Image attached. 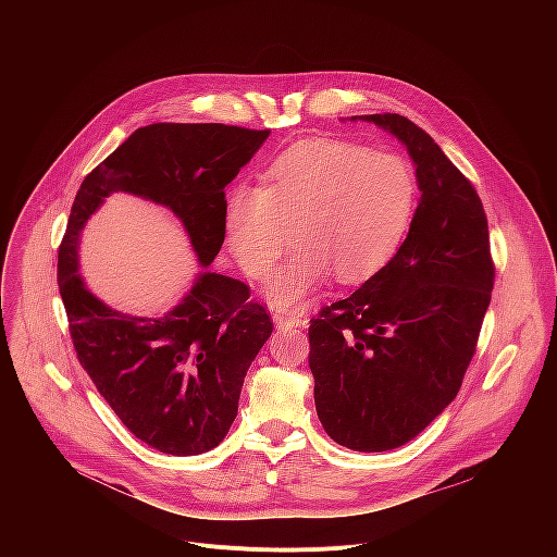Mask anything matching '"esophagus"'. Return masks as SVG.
<instances>
[{
  "mask_svg": "<svg viewBox=\"0 0 557 557\" xmlns=\"http://www.w3.org/2000/svg\"><path fill=\"white\" fill-rule=\"evenodd\" d=\"M275 324H277V329H306L308 326V320L304 314H299V312H277L275 317Z\"/></svg>",
  "mask_w": 557,
  "mask_h": 557,
  "instance_id": "34e87169",
  "label": "esophagus"
}]
</instances>
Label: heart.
<instances>
[{
    "mask_svg": "<svg viewBox=\"0 0 557 557\" xmlns=\"http://www.w3.org/2000/svg\"><path fill=\"white\" fill-rule=\"evenodd\" d=\"M419 196L417 170L404 153L339 138L301 140L264 170L260 187L228 194L226 247L251 280H267L293 228L299 247L267 286V299L299 310L333 273L361 284L399 256Z\"/></svg>",
    "mask_w": 557,
    "mask_h": 557,
    "instance_id": "1",
    "label": "heart"
}]
</instances>
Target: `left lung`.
I'll return each instance as SVG.
<instances>
[{"instance_id": "8db88e82", "label": "left lung", "mask_w": 557, "mask_h": 557, "mask_svg": "<svg viewBox=\"0 0 557 557\" xmlns=\"http://www.w3.org/2000/svg\"><path fill=\"white\" fill-rule=\"evenodd\" d=\"M361 119L408 147L421 200L399 256L310 320L308 366L326 434L355 451H385L456 399L496 269L483 202L434 138L401 114Z\"/></svg>"}]
</instances>
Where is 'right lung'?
<instances>
[{
  "mask_svg": "<svg viewBox=\"0 0 557 557\" xmlns=\"http://www.w3.org/2000/svg\"><path fill=\"white\" fill-rule=\"evenodd\" d=\"M271 129L222 123L138 127L97 165L70 209L57 282L78 363L121 423L149 447L196 456L237 417L247 370L273 333L245 282L211 271L170 312L134 317L97 299L78 275V233L112 191L170 207L207 269L224 243V187Z\"/></svg>",
  "mask_w": 557,
  "mask_h": 557,
  "instance_id": "right-lung-1",
  "label": "right lung"
}]
</instances>
